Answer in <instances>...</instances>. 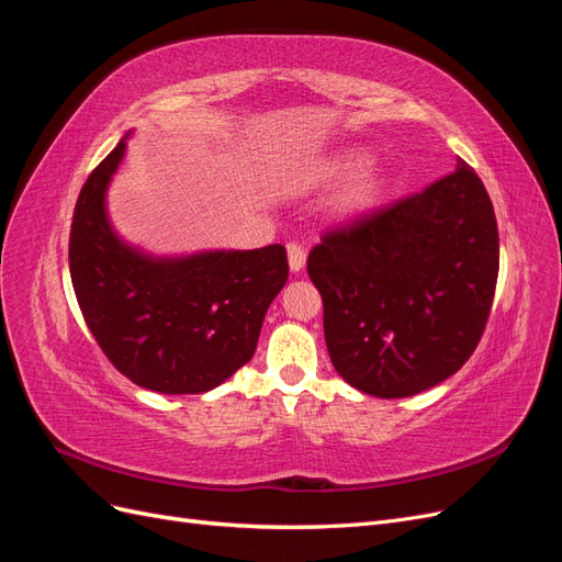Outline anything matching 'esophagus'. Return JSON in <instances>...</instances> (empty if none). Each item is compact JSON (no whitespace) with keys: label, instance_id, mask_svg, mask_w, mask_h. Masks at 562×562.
I'll return each mask as SVG.
<instances>
[{"label":"esophagus","instance_id":"obj_1","mask_svg":"<svg viewBox=\"0 0 562 562\" xmlns=\"http://www.w3.org/2000/svg\"><path fill=\"white\" fill-rule=\"evenodd\" d=\"M304 260H307V250L300 244H288V265H291L293 271H300L304 267Z\"/></svg>","mask_w":562,"mask_h":562}]
</instances>
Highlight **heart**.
<instances>
[{"mask_svg":"<svg viewBox=\"0 0 562 562\" xmlns=\"http://www.w3.org/2000/svg\"><path fill=\"white\" fill-rule=\"evenodd\" d=\"M363 166V157L359 155H347L337 161V173H349L353 168ZM382 192V178L378 173H361L356 176V180L347 187V192L342 194V209L345 211H361L368 209L372 201L378 199V194Z\"/></svg>","mask_w":562,"mask_h":562,"instance_id":"b5f03b06","label":"heart"}]
</instances>
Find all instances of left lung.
I'll return each instance as SVG.
<instances>
[{"label": "left lung", "instance_id": "1", "mask_svg": "<svg viewBox=\"0 0 562 562\" xmlns=\"http://www.w3.org/2000/svg\"><path fill=\"white\" fill-rule=\"evenodd\" d=\"M307 274L335 370L378 398L448 380L479 347L499 274V232L473 168L328 227Z\"/></svg>", "mask_w": 562, "mask_h": 562}]
</instances>
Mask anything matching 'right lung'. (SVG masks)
<instances>
[{
	"label": "right lung",
	"instance_id": "right-lung-1",
	"mask_svg": "<svg viewBox=\"0 0 562 562\" xmlns=\"http://www.w3.org/2000/svg\"><path fill=\"white\" fill-rule=\"evenodd\" d=\"M124 149L122 140L77 196L70 277L79 310L133 384L203 394L252 359L267 307L288 279V255L274 244L159 262L126 248L105 217V190Z\"/></svg>",
	"mask_w": 562,
	"mask_h": 562
}]
</instances>
